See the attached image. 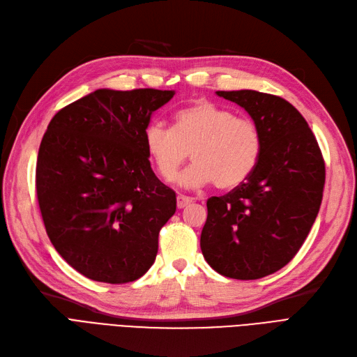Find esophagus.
I'll return each instance as SVG.
<instances>
[{
    "mask_svg": "<svg viewBox=\"0 0 357 357\" xmlns=\"http://www.w3.org/2000/svg\"><path fill=\"white\" fill-rule=\"evenodd\" d=\"M191 203H192L191 197H187V195H178V197H176V206H178V208L187 207V206L191 204Z\"/></svg>",
    "mask_w": 357,
    "mask_h": 357,
    "instance_id": "obj_1",
    "label": "esophagus"
}]
</instances>
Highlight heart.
I'll return each instance as SVG.
<instances>
[{
	"label": "heart",
	"instance_id": "obj_1",
	"mask_svg": "<svg viewBox=\"0 0 357 357\" xmlns=\"http://www.w3.org/2000/svg\"><path fill=\"white\" fill-rule=\"evenodd\" d=\"M144 145L157 174L174 181L188 153L192 165L178 176L185 188L215 182L219 190L240 187L256 170L263 138L257 123L210 101H199L175 113L172 129L151 123L144 130Z\"/></svg>",
	"mask_w": 357,
	"mask_h": 357
}]
</instances>
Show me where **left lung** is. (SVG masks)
<instances>
[{
  "instance_id": "8db88e82",
  "label": "left lung",
  "mask_w": 357,
  "mask_h": 357,
  "mask_svg": "<svg viewBox=\"0 0 357 357\" xmlns=\"http://www.w3.org/2000/svg\"><path fill=\"white\" fill-rule=\"evenodd\" d=\"M216 94L257 123L263 151L244 183L207 200L200 247L218 273L259 280L284 268L305 243L321 207L325 163L305 117L287 100L253 89Z\"/></svg>"
}]
</instances>
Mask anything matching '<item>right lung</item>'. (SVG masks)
<instances>
[{
	"instance_id": "obj_1",
	"label": "right lung",
	"mask_w": 357,
	"mask_h": 357,
	"mask_svg": "<svg viewBox=\"0 0 357 357\" xmlns=\"http://www.w3.org/2000/svg\"><path fill=\"white\" fill-rule=\"evenodd\" d=\"M174 96L97 89L61 109L44 134L36 195L48 238L92 281L132 282L155 260L176 195L154 175L144 130Z\"/></svg>"
}]
</instances>
